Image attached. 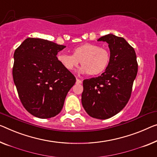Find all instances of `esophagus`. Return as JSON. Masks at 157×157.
Here are the masks:
<instances>
[{"label":"esophagus","instance_id":"1","mask_svg":"<svg viewBox=\"0 0 157 157\" xmlns=\"http://www.w3.org/2000/svg\"><path fill=\"white\" fill-rule=\"evenodd\" d=\"M76 84H82V81L80 80V79H76Z\"/></svg>","mask_w":157,"mask_h":157}]
</instances>
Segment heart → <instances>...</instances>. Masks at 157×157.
<instances>
[{"label": "heart", "mask_w": 157, "mask_h": 157, "mask_svg": "<svg viewBox=\"0 0 157 157\" xmlns=\"http://www.w3.org/2000/svg\"><path fill=\"white\" fill-rule=\"evenodd\" d=\"M72 52V55L64 53L57 55L58 62L67 71H73L80 61L82 66L79 68V72L96 76L104 72L109 63V51L97 44H82L75 47Z\"/></svg>", "instance_id": "obj_1"}]
</instances>
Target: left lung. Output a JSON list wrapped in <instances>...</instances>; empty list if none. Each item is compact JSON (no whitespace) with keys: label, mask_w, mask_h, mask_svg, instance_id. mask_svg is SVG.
<instances>
[{"label":"left lung","mask_w":157,"mask_h":157,"mask_svg":"<svg viewBox=\"0 0 157 157\" xmlns=\"http://www.w3.org/2000/svg\"><path fill=\"white\" fill-rule=\"evenodd\" d=\"M97 41L108 43L109 63L101 76L83 81L82 104L89 116L104 120L118 113L129 101L138 65L134 48L123 37L109 34Z\"/></svg>","instance_id":"obj_1"}]
</instances>
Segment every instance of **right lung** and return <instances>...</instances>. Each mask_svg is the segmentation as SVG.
<instances>
[{
  "instance_id": "right-lung-1",
  "label": "right lung",
  "mask_w": 157,
  "mask_h": 157,
  "mask_svg": "<svg viewBox=\"0 0 157 157\" xmlns=\"http://www.w3.org/2000/svg\"><path fill=\"white\" fill-rule=\"evenodd\" d=\"M66 47L43 39L27 38L14 53L13 80L27 111L39 118L61 111L67 92L76 79L57 60Z\"/></svg>"
}]
</instances>
